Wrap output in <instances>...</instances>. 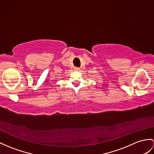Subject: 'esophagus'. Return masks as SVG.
Segmentation results:
<instances>
[{
  "instance_id": "34e87169",
  "label": "esophagus",
  "mask_w": 154,
  "mask_h": 154,
  "mask_svg": "<svg viewBox=\"0 0 154 154\" xmlns=\"http://www.w3.org/2000/svg\"><path fill=\"white\" fill-rule=\"evenodd\" d=\"M74 70H75V71H78L80 70V69L79 68H78V67H74Z\"/></svg>"
}]
</instances>
